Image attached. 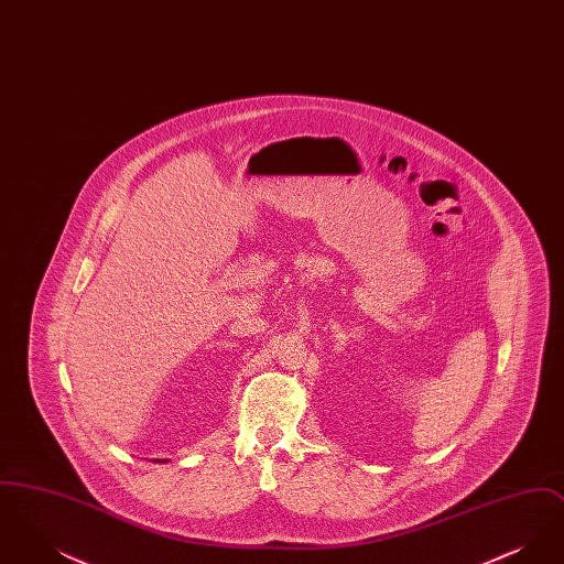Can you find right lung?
Returning <instances> with one entry per match:
<instances>
[{
    "label": "right lung",
    "instance_id": "add662e5",
    "mask_svg": "<svg viewBox=\"0 0 564 564\" xmlns=\"http://www.w3.org/2000/svg\"><path fill=\"white\" fill-rule=\"evenodd\" d=\"M156 460H159V463H166V460H169V458H162V460H161V458H156Z\"/></svg>",
    "mask_w": 564,
    "mask_h": 564
}]
</instances>
